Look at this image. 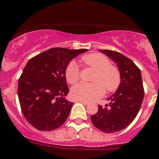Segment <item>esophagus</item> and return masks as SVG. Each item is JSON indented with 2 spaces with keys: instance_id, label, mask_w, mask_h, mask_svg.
<instances>
[{
  "instance_id": "esophagus-1",
  "label": "esophagus",
  "mask_w": 159,
  "mask_h": 159,
  "mask_svg": "<svg viewBox=\"0 0 159 159\" xmlns=\"http://www.w3.org/2000/svg\"><path fill=\"white\" fill-rule=\"evenodd\" d=\"M78 102H80V103H82V104H83L84 105H89V103L88 102L86 101H82V100H78Z\"/></svg>"
}]
</instances>
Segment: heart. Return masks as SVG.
Listing matches in <instances>:
<instances>
[{
  "instance_id": "1",
  "label": "heart",
  "mask_w": 159,
  "mask_h": 159,
  "mask_svg": "<svg viewBox=\"0 0 159 159\" xmlns=\"http://www.w3.org/2000/svg\"><path fill=\"white\" fill-rule=\"evenodd\" d=\"M87 66L95 69L92 81L95 82H79L71 89V96L76 100L91 102L100 99L104 94V88L113 91L119 86L121 76L118 69L111 65L106 56L101 54H91L82 57ZM68 82L73 84L79 79V68L74 61L70 62L65 70Z\"/></svg>"
}]
</instances>
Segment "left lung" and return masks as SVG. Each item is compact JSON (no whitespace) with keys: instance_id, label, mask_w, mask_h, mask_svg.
I'll return each mask as SVG.
<instances>
[{"instance_id":"1","label":"left lung","mask_w":159,"mask_h":159,"mask_svg":"<svg viewBox=\"0 0 159 159\" xmlns=\"http://www.w3.org/2000/svg\"><path fill=\"white\" fill-rule=\"evenodd\" d=\"M117 64L121 82L114 94L107 100L109 104L102 107L91 117L93 125L106 133L123 130L133 122L144 99V87L140 70L129 58L121 53L100 50Z\"/></svg>"}]
</instances>
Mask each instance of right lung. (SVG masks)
<instances>
[{"label": "right lung", "mask_w": 159, "mask_h": 159, "mask_svg": "<svg viewBox=\"0 0 159 159\" xmlns=\"http://www.w3.org/2000/svg\"><path fill=\"white\" fill-rule=\"evenodd\" d=\"M86 49L51 48L29 59L18 84L22 112L40 131H53L68 118L73 103L66 100L65 70L73 58Z\"/></svg>", "instance_id": "1"}]
</instances>
